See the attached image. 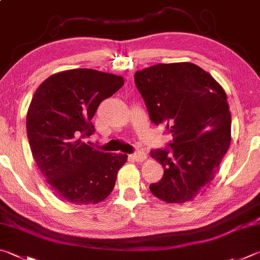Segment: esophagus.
I'll list each match as a JSON object with an SVG mask.
<instances>
[{
	"label": "esophagus",
	"mask_w": 260,
	"mask_h": 260,
	"mask_svg": "<svg viewBox=\"0 0 260 260\" xmlns=\"http://www.w3.org/2000/svg\"><path fill=\"white\" fill-rule=\"evenodd\" d=\"M130 157L133 158V160L137 161V162H143L145 158H146V154H145L144 152H135L134 154H131Z\"/></svg>",
	"instance_id": "34e87169"
}]
</instances>
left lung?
Masks as SVG:
<instances>
[{
	"mask_svg": "<svg viewBox=\"0 0 260 260\" xmlns=\"http://www.w3.org/2000/svg\"><path fill=\"white\" fill-rule=\"evenodd\" d=\"M135 83L154 124L172 140L152 149L161 180L149 185L168 203L190 201L211 183L231 144V113L224 89L192 62L157 63L136 72Z\"/></svg>",
	"mask_w": 260,
	"mask_h": 260,
	"instance_id": "8db88e82",
	"label": "left lung"
}]
</instances>
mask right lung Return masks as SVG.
<instances>
[{
  "label": "right lung",
  "instance_id": "obj_1",
  "mask_svg": "<svg viewBox=\"0 0 260 260\" xmlns=\"http://www.w3.org/2000/svg\"><path fill=\"white\" fill-rule=\"evenodd\" d=\"M124 84L122 76L88 68L48 77L31 99L26 117L33 157L50 187L63 201L99 203L115 186L125 154L89 146L92 117L104 99Z\"/></svg>",
  "mask_w": 260,
  "mask_h": 260
}]
</instances>
